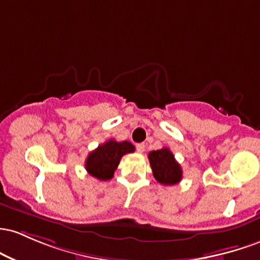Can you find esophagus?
Masks as SVG:
<instances>
[{"instance_id":"obj_1","label":"esophagus","mask_w":260,"mask_h":260,"mask_svg":"<svg viewBox=\"0 0 260 260\" xmlns=\"http://www.w3.org/2000/svg\"><path fill=\"white\" fill-rule=\"evenodd\" d=\"M145 144H138L136 145V150H138V152H140V153H142L145 151Z\"/></svg>"}]
</instances>
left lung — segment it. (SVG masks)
Masks as SVG:
<instances>
[{"mask_svg": "<svg viewBox=\"0 0 260 260\" xmlns=\"http://www.w3.org/2000/svg\"><path fill=\"white\" fill-rule=\"evenodd\" d=\"M154 179L163 185H174L182 180L183 171L169 148L151 151L148 153Z\"/></svg>", "mask_w": 260, "mask_h": 260, "instance_id": "1", "label": "left lung"}]
</instances>
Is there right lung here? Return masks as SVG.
<instances>
[{
	"label": "right lung",
	"instance_id": "1",
	"mask_svg": "<svg viewBox=\"0 0 260 260\" xmlns=\"http://www.w3.org/2000/svg\"><path fill=\"white\" fill-rule=\"evenodd\" d=\"M134 151L135 146L129 141L118 142L115 140H108L88 154L84 167L92 177L99 180H109L114 177L121 157Z\"/></svg>",
	"mask_w": 260,
	"mask_h": 260
}]
</instances>
